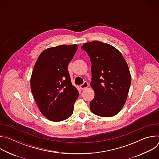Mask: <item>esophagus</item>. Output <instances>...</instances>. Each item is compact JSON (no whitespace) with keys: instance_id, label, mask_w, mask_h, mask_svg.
I'll list each match as a JSON object with an SVG mask.
<instances>
[{"instance_id":"esophagus-1","label":"esophagus","mask_w":159,"mask_h":159,"mask_svg":"<svg viewBox=\"0 0 159 159\" xmlns=\"http://www.w3.org/2000/svg\"><path fill=\"white\" fill-rule=\"evenodd\" d=\"M88 87H89V84L86 81L84 82V83L80 85V87L82 90H84V89L87 88Z\"/></svg>"}]
</instances>
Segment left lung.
I'll return each instance as SVG.
<instances>
[{
  "label": "left lung",
  "instance_id": "left-lung-1",
  "mask_svg": "<svg viewBox=\"0 0 159 159\" xmlns=\"http://www.w3.org/2000/svg\"><path fill=\"white\" fill-rule=\"evenodd\" d=\"M91 61V86L94 98L90 102L94 114L102 117L117 115L123 108L131 84V75L122 54L114 47L94 41L81 47Z\"/></svg>",
  "mask_w": 159,
  "mask_h": 159
}]
</instances>
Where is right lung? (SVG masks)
I'll return each instance as SVG.
<instances>
[{"mask_svg":"<svg viewBox=\"0 0 159 159\" xmlns=\"http://www.w3.org/2000/svg\"><path fill=\"white\" fill-rule=\"evenodd\" d=\"M77 48V44L48 48L40 54L34 65L31 92L42 115L52 121L69 118L79 96L68 71V64Z\"/></svg>","mask_w":159,"mask_h":159,"instance_id":"right-lung-1","label":"right lung"}]
</instances>
